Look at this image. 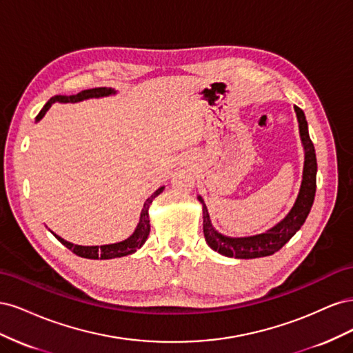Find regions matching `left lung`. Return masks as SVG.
<instances>
[{"label": "left lung", "instance_id": "1", "mask_svg": "<svg viewBox=\"0 0 353 353\" xmlns=\"http://www.w3.org/2000/svg\"><path fill=\"white\" fill-rule=\"evenodd\" d=\"M294 112L299 122L301 140L305 148V163L302 185L301 190H299V194L292 210L288 212L287 216L276 223L275 227L262 234H256V236L250 237H228L213 228L205 201L199 196L197 199L203 206V232H205V239L210 249L223 256H228V258H263V256H270L274 254L275 252H279L305 223L314 205L316 191V156L314 144L311 141V138H309L305 113L302 109H299L297 105H294Z\"/></svg>", "mask_w": 353, "mask_h": 353}]
</instances>
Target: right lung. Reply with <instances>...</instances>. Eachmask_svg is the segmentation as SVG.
Returning <instances> with one entry per match:
<instances>
[{
	"mask_svg": "<svg viewBox=\"0 0 353 353\" xmlns=\"http://www.w3.org/2000/svg\"><path fill=\"white\" fill-rule=\"evenodd\" d=\"M116 94L114 90L112 88H92V90H83L81 92H78L77 95H54L48 100V103L42 108V110L38 113L37 116V122L41 121L44 114L47 113V110L51 108L52 103H77V101H82L87 99H100V97H108V95H113ZM165 190V187L157 188L154 193L148 197L144 203V208L141 210L140 215V222L135 228V231L132 232V236L128 237L123 241L119 243H113V244H104V245H79V244H73L66 241L65 239L59 237L57 234H54V237L63 244L66 245L69 250H72L74 254L81 256V258H87V259H113V258H122V256L131 254L134 252H137V249H140L141 245L145 243L148 234H150V219H148V208H150L152 201L154 200V197H157L162 191Z\"/></svg>",
	"mask_w": 353,
	"mask_h": 353,
	"instance_id": "1",
	"label": "right lung"
}]
</instances>
